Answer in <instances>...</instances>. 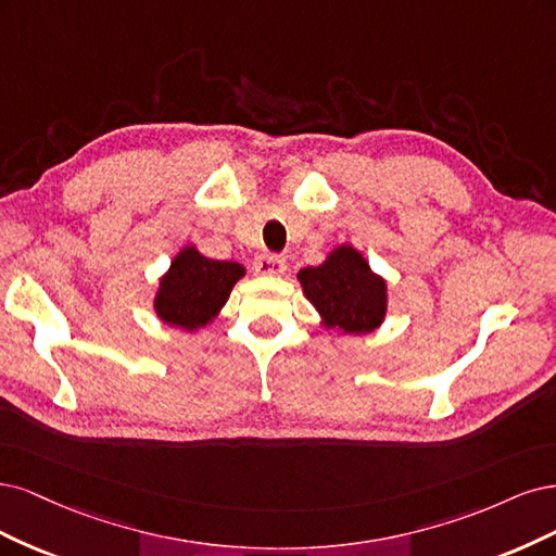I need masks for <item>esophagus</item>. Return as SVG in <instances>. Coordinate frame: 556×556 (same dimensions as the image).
<instances>
[{"instance_id":"esophagus-1","label":"esophagus","mask_w":556,"mask_h":556,"mask_svg":"<svg viewBox=\"0 0 556 556\" xmlns=\"http://www.w3.org/2000/svg\"><path fill=\"white\" fill-rule=\"evenodd\" d=\"M254 270L265 277H277L286 270V258L279 254H261L254 263Z\"/></svg>"}]
</instances>
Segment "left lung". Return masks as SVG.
<instances>
[{"mask_svg": "<svg viewBox=\"0 0 556 556\" xmlns=\"http://www.w3.org/2000/svg\"><path fill=\"white\" fill-rule=\"evenodd\" d=\"M302 291L320 314L326 328L365 334L379 328L388 309L386 281L351 244L337 247L316 267L298 273Z\"/></svg>", "mask_w": 556, "mask_h": 556, "instance_id": "obj_1", "label": "left lung"}]
</instances>
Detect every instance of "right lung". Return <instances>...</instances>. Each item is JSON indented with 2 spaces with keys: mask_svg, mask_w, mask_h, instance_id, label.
I'll return each mask as SVG.
<instances>
[{
  "mask_svg": "<svg viewBox=\"0 0 556 556\" xmlns=\"http://www.w3.org/2000/svg\"><path fill=\"white\" fill-rule=\"evenodd\" d=\"M244 277V267L232 261L203 256L193 244L185 247L161 277L154 312L168 326L199 330L219 314L232 286Z\"/></svg>",
  "mask_w": 556,
  "mask_h": 556,
  "instance_id": "1",
  "label": "right lung"
}]
</instances>
